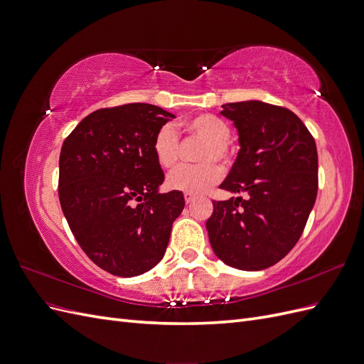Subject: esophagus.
<instances>
[{"label": "esophagus", "instance_id": "34e87169", "mask_svg": "<svg viewBox=\"0 0 364 364\" xmlns=\"http://www.w3.org/2000/svg\"><path fill=\"white\" fill-rule=\"evenodd\" d=\"M183 197H185V202H186V203H191V202L196 199V196L191 194V193H185Z\"/></svg>", "mask_w": 364, "mask_h": 364}]
</instances>
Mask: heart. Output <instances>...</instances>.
<instances>
[{
	"instance_id": "obj_1",
	"label": "heart",
	"mask_w": 364,
	"mask_h": 364,
	"mask_svg": "<svg viewBox=\"0 0 364 364\" xmlns=\"http://www.w3.org/2000/svg\"><path fill=\"white\" fill-rule=\"evenodd\" d=\"M190 138L202 141L196 151V161L202 164L182 165L173 170L168 178V188L176 191L202 194L220 181L222 170L214 164L226 162L229 158L228 144L230 141V127L226 121L211 114L196 115L176 126ZM153 155L162 168H171L181 156V138L171 124H164L153 138Z\"/></svg>"
}]
</instances>
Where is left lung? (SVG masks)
Masks as SVG:
<instances>
[{
    "instance_id": "8db88e82",
    "label": "left lung",
    "mask_w": 364,
    "mask_h": 364,
    "mask_svg": "<svg viewBox=\"0 0 364 364\" xmlns=\"http://www.w3.org/2000/svg\"><path fill=\"white\" fill-rule=\"evenodd\" d=\"M222 107L238 130L240 151L220 188L238 197L213 200L209 243L230 267L264 270L304 232L317 196L316 142L290 109L258 100Z\"/></svg>"
}]
</instances>
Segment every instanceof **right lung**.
Segmentation results:
<instances>
[{
    "mask_svg": "<svg viewBox=\"0 0 364 364\" xmlns=\"http://www.w3.org/2000/svg\"><path fill=\"white\" fill-rule=\"evenodd\" d=\"M171 118L147 103L105 107L63 141V215L90 259L115 277H138L156 266L185 206L181 191L159 193L164 171L153 155V138Z\"/></svg>",
    "mask_w": 364,
    "mask_h": 364,
    "instance_id": "obj_1",
    "label": "right lung"
}]
</instances>
